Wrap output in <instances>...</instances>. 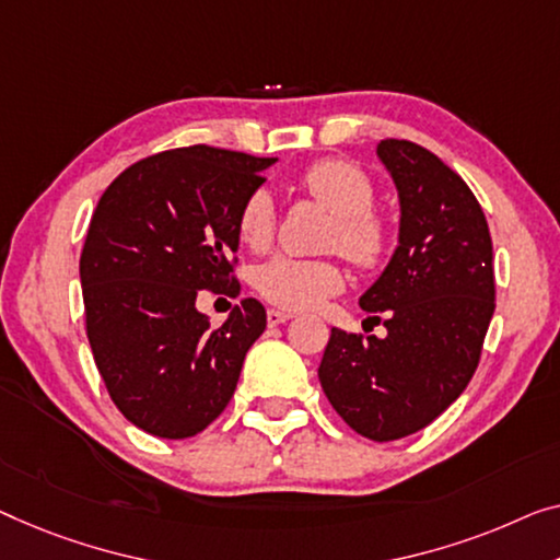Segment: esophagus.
Returning <instances> with one entry per match:
<instances>
[{"label": "esophagus", "instance_id": "obj_1", "mask_svg": "<svg viewBox=\"0 0 560 560\" xmlns=\"http://www.w3.org/2000/svg\"><path fill=\"white\" fill-rule=\"evenodd\" d=\"M291 316H294V314H289V312H279V308H269V312H266V319H269V327H279V324L289 322Z\"/></svg>", "mask_w": 560, "mask_h": 560}]
</instances>
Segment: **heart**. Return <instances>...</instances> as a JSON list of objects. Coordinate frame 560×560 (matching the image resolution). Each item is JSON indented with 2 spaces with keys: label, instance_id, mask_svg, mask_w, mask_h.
Instances as JSON below:
<instances>
[{
  "label": "heart",
  "instance_id": "obj_1",
  "mask_svg": "<svg viewBox=\"0 0 560 560\" xmlns=\"http://www.w3.org/2000/svg\"><path fill=\"white\" fill-rule=\"evenodd\" d=\"M302 186L316 203L337 215L331 248H339L349 261L374 269L387 254L389 233L372 213L374 186L366 175L347 161H319L302 175ZM277 229L273 198L266 188L254 190L238 213V236L246 246L261 252L271 244ZM345 287V273L334 261L277 256L256 271V289L273 306L289 312H308Z\"/></svg>",
  "mask_w": 560,
  "mask_h": 560
}]
</instances>
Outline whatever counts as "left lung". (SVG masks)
Here are the masks:
<instances>
[{"label":"left lung","instance_id":"left-lung-1","mask_svg":"<svg viewBox=\"0 0 560 560\" xmlns=\"http://www.w3.org/2000/svg\"><path fill=\"white\" fill-rule=\"evenodd\" d=\"M377 158L397 188L399 233L360 306L387 312V337L334 327L319 382L349 428L389 442L463 395L495 312V273L486 213L460 175L410 140H382Z\"/></svg>","mask_w":560,"mask_h":560}]
</instances>
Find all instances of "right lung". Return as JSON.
<instances>
[{"mask_svg": "<svg viewBox=\"0 0 560 560\" xmlns=\"http://www.w3.org/2000/svg\"><path fill=\"white\" fill-rule=\"evenodd\" d=\"M277 158L208 145L130 165L100 198L80 256L88 339L118 410L183 440L226 410L246 352L266 329L256 299L211 329L200 289L238 294V213Z\"/></svg>", "mask_w": 560, "mask_h": 560, "instance_id": "1", "label": "right lung"}]
</instances>
